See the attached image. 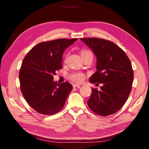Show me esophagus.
Returning a JSON list of instances; mask_svg holds the SVG:
<instances>
[{"label": "esophagus", "mask_w": 149, "mask_h": 149, "mask_svg": "<svg viewBox=\"0 0 149 149\" xmlns=\"http://www.w3.org/2000/svg\"><path fill=\"white\" fill-rule=\"evenodd\" d=\"M81 85L79 84H73V87L75 88V87H77V88H79Z\"/></svg>", "instance_id": "obj_1"}]
</instances>
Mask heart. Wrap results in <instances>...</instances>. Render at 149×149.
Masks as SVG:
<instances>
[{
	"mask_svg": "<svg viewBox=\"0 0 149 149\" xmlns=\"http://www.w3.org/2000/svg\"><path fill=\"white\" fill-rule=\"evenodd\" d=\"M91 52L88 51V50H83L81 52V54H84L85 53H90ZM68 56H65V59H66ZM70 79H71L72 81L74 82H76V83H81L84 81L85 80V75L84 74H83V73H81V72H74V73H72L70 75Z\"/></svg>",
	"mask_w": 149,
	"mask_h": 149,
	"instance_id": "obj_1",
	"label": "heart"
}]
</instances>
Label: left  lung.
Returning <instances> with one entry per match:
<instances>
[{
    "label": "left lung",
    "mask_w": 149,
    "mask_h": 149,
    "mask_svg": "<svg viewBox=\"0 0 149 149\" xmlns=\"http://www.w3.org/2000/svg\"><path fill=\"white\" fill-rule=\"evenodd\" d=\"M97 57V72L91 84H102L93 89L87 104L95 114L107 116L122 108L129 97L133 81L132 63L125 52L114 42L99 38H81Z\"/></svg>",
    "instance_id": "left-lung-1"
}]
</instances>
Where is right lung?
<instances>
[{"instance_id":"add662e5","label":"right lung","mask_w":149,"mask_h":149,"mask_svg":"<svg viewBox=\"0 0 149 149\" xmlns=\"http://www.w3.org/2000/svg\"><path fill=\"white\" fill-rule=\"evenodd\" d=\"M77 39H60L40 42L29 50L19 73L20 89L32 108L45 115H53L64 107L72 85L53 81L62 68V55Z\"/></svg>"}]
</instances>
